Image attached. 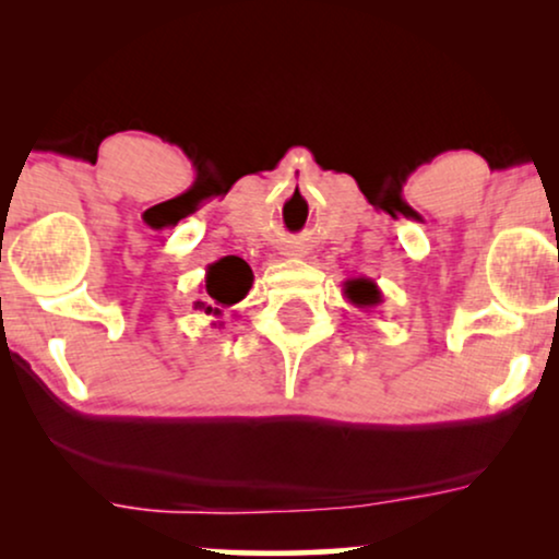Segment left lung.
Here are the masks:
<instances>
[{"instance_id": "obj_1", "label": "left lung", "mask_w": 559, "mask_h": 559, "mask_svg": "<svg viewBox=\"0 0 559 559\" xmlns=\"http://www.w3.org/2000/svg\"><path fill=\"white\" fill-rule=\"evenodd\" d=\"M344 294L352 305L365 307V310L381 305V288H378L376 281L370 278H349L344 284Z\"/></svg>"}]
</instances>
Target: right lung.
<instances>
[{
    "label": "right lung",
    "instance_id": "add662e5",
    "mask_svg": "<svg viewBox=\"0 0 559 559\" xmlns=\"http://www.w3.org/2000/svg\"><path fill=\"white\" fill-rule=\"evenodd\" d=\"M252 267L241 258H236V254L221 258L213 265H207L202 284V299L194 301V310L210 318H223V312L239 305L247 297L249 288H252ZM213 325L221 329L223 320H213Z\"/></svg>",
    "mask_w": 559,
    "mask_h": 559
}]
</instances>
